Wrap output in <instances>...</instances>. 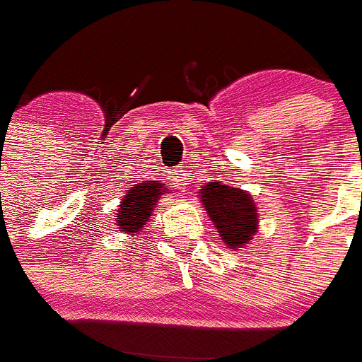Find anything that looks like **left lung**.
<instances>
[{
	"instance_id": "1",
	"label": "left lung",
	"mask_w": 362,
	"mask_h": 362,
	"mask_svg": "<svg viewBox=\"0 0 362 362\" xmlns=\"http://www.w3.org/2000/svg\"><path fill=\"white\" fill-rule=\"evenodd\" d=\"M202 191L204 208L230 248H243L257 229V214L250 194L227 185L208 183Z\"/></svg>"
}]
</instances>
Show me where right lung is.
<instances>
[{
	"label": "right lung",
	"instance_id": "1",
	"mask_svg": "<svg viewBox=\"0 0 362 362\" xmlns=\"http://www.w3.org/2000/svg\"><path fill=\"white\" fill-rule=\"evenodd\" d=\"M164 185L162 183H143L132 187L122 204L116 216L118 229L126 233H137L145 227V221L156 206L160 194H164Z\"/></svg>",
	"mask_w": 362,
	"mask_h": 362
}]
</instances>
